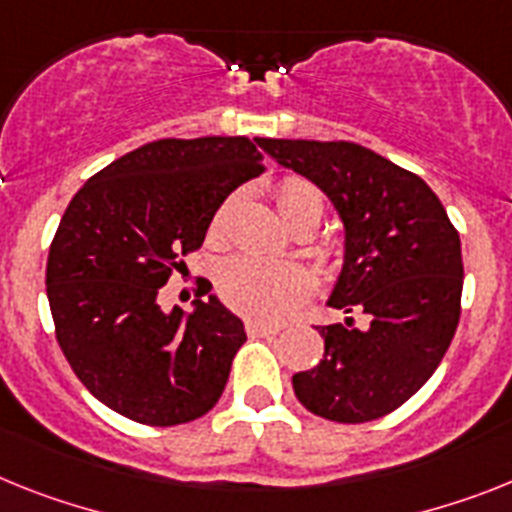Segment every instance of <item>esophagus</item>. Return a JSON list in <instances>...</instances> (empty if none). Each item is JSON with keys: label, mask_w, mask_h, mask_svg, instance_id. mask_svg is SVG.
<instances>
[{"label": "esophagus", "mask_w": 512, "mask_h": 512, "mask_svg": "<svg viewBox=\"0 0 512 512\" xmlns=\"http://www.w3.org/2000/svg\"><path fill=\"white\" fill-rule=\"evenodd\" d=\"M247 333H249V336H276L278 328H276V325H265V322L249 320L247 322Z\"/></svg>", "instance_id": "obj_1"}]
</instances>
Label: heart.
Segmentation results:
<instances>
[{"label":"heart","mask_w":512,"mask_h":512,"mask_svg":"<svg viewBox=\"0 0 512 512\" xmlns=\"http://www.w3.org/2000/svg\"><path fill=\"white\" fill-rule=\"evenodd\" d=\"M278 213L286 218V223H296L302 218L322 216L320 192L304 179L289 176L276 187ZM231 200L223 203L210 223V236H221L229 221ZM221 294L226 302L260 322H281L294 312L299 304L307 299L312 291V278L304 268L291 263H273V260H260V257H236L221 270Z\"/></svg>","instance_id":"b5f03b06"}]
</instances>
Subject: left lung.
<instances>
[{"label":"left lung","instance_id":"8db88e82","mask_svg":"<svg viewBox=\"0 0 512 512\" xmlns=\"http://www.w3.org/2000/svg\"><path fill=\"white\" fill-rule=\"evenodd\" d=\"M257 145L320 187L343 223V268L328 307L362 312L320 328V364L291 377L304 409L341 424L380 419L440 367L461 317V239L411 171L356 143Z\"/></svg>","mask_w":512,"mask_h":512}]
</instances>
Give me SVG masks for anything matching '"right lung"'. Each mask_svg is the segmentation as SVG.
Segmentation results:
<instances>
[{
    "label": "right lung",
    "instance_id": "right-lung-1",
    "mask_svg": "<svg viewBox=\"0 0 512 512\" xmlns=\"http://www.w3.org/2000/svg\"><path fill=\"white\" fill-rule=\"evenodd\" d=\"M255 143H148L88 179L59 221L46 263L57 341L85 388L132 422L174 427L208 414L247 341L216 294L163 312L158 291L203 244L223 200L263 174Z\"/></svg>",
    "mask_w": 512,
    "mask_h": 512
}]
</instances>
